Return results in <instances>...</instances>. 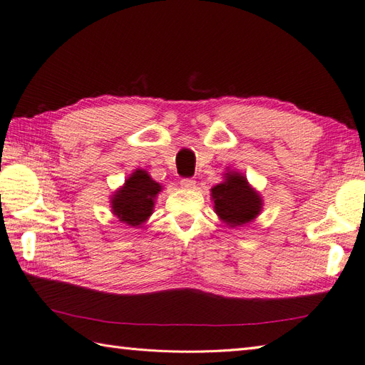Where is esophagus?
Wrapping results in <instances>:
<instances>
[{
  "mask_svg": "<svg viewBox=\"0 0 365 365\" xmlns=\"http://www.w3.org/2000/svg\"><path fill=\"white\" fill-rule=\"evenodd\" d=\"M195 180L193 178H182L181 180V187H182V189H193V187H195Z\"/></svg>",
  "mask_w": 365,
  "mask_h": 365,
  "instance_id": "1",
  "label": "esophagus"
}]
</instances>
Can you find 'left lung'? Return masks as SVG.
<instances>
[{
	"mask_svg": "<svg viewBox=\"0 0 365 365\" xmlns=\"http://www.w3.org/2000/svg\"><path fill=\"white\" fill-rule=\"evenodd\" d=\"M212 198L215 201V212L232 227L255 220L262 205L259 195L240 173H227L225 181L212 189Z\"/></svg>",
	"mask_w": 365,
	"mask_h": 365,
	"instance_id": "obj_1",
	"label": "left lung"
}]
</instances>
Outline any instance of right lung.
Masks as SVG:
<instances>
[{"label": "right lung", "instance_id": "right-lung-1", "mask_svg": "<svg viewBox=\"0 0 365 365\" xmlns=\"http://www.w3.org/2000/svg\"><path fill=\"white\" fill-rule=\"evenodd\" d=\"M161 190L145 170H136L112 198L113 213L125 222L136 227L141 225L153 212V201Z\"/></svg>", "mask_w": 365, "mask_h": 365}]
</instances>
